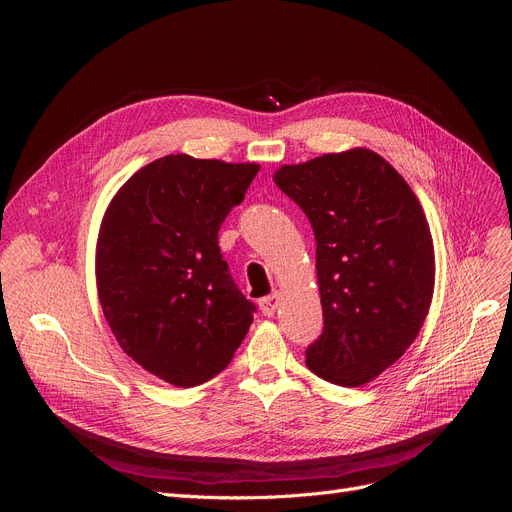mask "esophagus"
Segmentation results:
<instances>
[{"label": "esophagus", "instance_id": "1", "mask_svg": "<svg viewBox=\"0 0 512 512\" xmlns=\"http://www.w3.org/2000/svg\"><path fill=\"white\" fill-rule=\"evenodd\" d=\"M280 303H282V294H280V292H274V294H270V297H263V299L259 301V309L263 311V315L272 317V315L278 311Z\"/></svg>", "mask_w": 512, "mask_h": 512}]
</instances>
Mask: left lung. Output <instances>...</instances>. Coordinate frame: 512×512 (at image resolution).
Instances as JSON below:
<instances>
[{"mask_svg":"<svg viewBox=\"0 0 512 512\" xmlns=\"http://www.w3.org/2000/svg\"><path fill=\"white\" fill-rule=\"evenodd\" d=\"M315 234L324 332L307 348L321 380L357 388L417 338L434 297V240L407 180L371 149L326 153L274 174Z\"/></svg>","mask_w":512,"mask_h":512,"instance_id":"obj_1","label":"left lung"}]
</instances>
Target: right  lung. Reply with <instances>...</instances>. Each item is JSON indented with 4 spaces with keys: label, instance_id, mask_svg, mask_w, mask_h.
<instances>
[{
    "label": "right lung",
    "instance_id": "obj_1",
    "mask_svg": "<svg viewBox=\"0 0 512 512\" xmlns=\"http://www.w3.org/2000/svg\"><path fill=\"white\" fill-rule=\"evenodd\" d=\"M259 164L186 153L132 174L107 205L95 251L103 315L122 351L178 388L218 375L253 324L218 230Z\"/></svg>",
    "mask_w": 512,
    "mask_h": 512
}]
</instances>
